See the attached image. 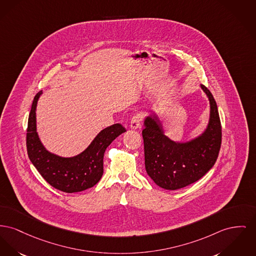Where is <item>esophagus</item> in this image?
<instances>
[{"instance_id": "34e87169", "label": "esophagus", "mask_w": 256, "mask_h": 256, "mask_svg": "<svg viewBox=\"0 0 256 256\" xmlns=\"http://www.w3.org/2000/svg\"><path fill=\"white\" fill-rule=\"evenodd\" d=\"M141 120H142V116L140 114H136L130 120V128L132 130L139 128L141 126Z\"/></svg>"}]
</instances>
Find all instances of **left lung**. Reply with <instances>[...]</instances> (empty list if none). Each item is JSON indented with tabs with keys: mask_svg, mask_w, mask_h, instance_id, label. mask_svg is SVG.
I'll use <instances>...</instances> for the list:
<instances>
[{
	"mask_svg": "<svg viewBox=\"0 0 256 256\" xmlns=\"http://www.w3.org/2000/svg\"><path fill=\"white\" fill-rule=\"evenodd\" d=\"M210 100V120L206 130L196 139L178 143L164 136L158 116L152 113L144 122L145 168L162 188L175 190L201 179L214 166L222 145V124L216 100L204 85Z\"/></svg>",
	"mask_w": 256,
	"mask_h": 256,
	"instance_id": "8db88e82",
	"label": "left lung"
}]
</instances>
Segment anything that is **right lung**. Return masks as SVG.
<instances>
[{
  "label": "right lung",
  "mask_w": 256,
  "mask_h": 256,
  "mask_svg": "<svg viewBox=\"0 0 256 256\" xmlns=\"http://www.w3.org/2000/svg\"><path fill=\"white\" fill-rule=\"evenodd\" d=\"M34 98L30 108L26 145L28 156L42 178L60 192L72 194L94 186L104 174V156L106 148L118 136L126 132L120 124L102 130L89 147L72 158H62L46 150L36 134V109L40 96Z\"/></svg>",
  "instance_id": "right-lung-1"
}]
</instances>
